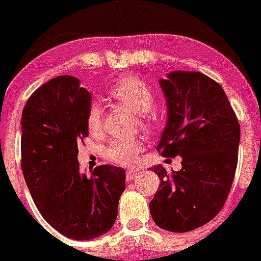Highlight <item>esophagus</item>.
Listing matches in <instances>:
<instances>
[{"label":"esophagus","instance_id":"esophagus-1","mask_svg":"<svg viewBox=\"0 0 261 261\" xmlns=\"http://www.w3.org/2000/svg\"><path fill=\"white\" fill-rule=\"evenodd\" d=\"M136 175H138V172H136V170H127V172H126V179H127V181H131L135 179Z\"/></svg>","mask_w":261,"mask_h":261}]
</instances>
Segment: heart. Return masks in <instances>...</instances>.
<instances>
[{
    "label": "heart",
    "mask_w": 261,
    "mask_h": 261,
    "mask_svg": "<svg viewBox=\"0 0 261 261\" xmlns=\"http://www.w3.org/2000/svg\"><path fill=\"white\" fill-rule=\"evenodd\" d=\"M112 98L125 105L141 117V125L145 127H152L156 123L158 115L152 107L154 94L151 88L134 75H125L115 82L109 89ZM87 126L89 133H99L102 127V110L97 103L89 107L87 115ZM143 141L140 139L134 140H115L110 144L106 150L107 159L115 164L130 165L138 160L139 152L144 150Z\"/></svg>",
    "instance_id": "b5f03b06"
}]
</instances>
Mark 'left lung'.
<instances>
[{"instance_id": "1", "label": "left lung", "mask_w": 261, "mask_h": 261, "mask_svg": "<svg viewBox=\"0 0 261 261\" xmlns=\"http://www.w3.org/2000/svg\"><path fill=\"white\" fill-rule=\"evenodd\" d=\"M159 86L168 118L156 150L181 158L178 172L150 168L160 188L150 215L163 230L188 232L206 225L225 204L238 167L240 125L222 87L199 72L174 70Z\"/></svg>"}]
</instances>
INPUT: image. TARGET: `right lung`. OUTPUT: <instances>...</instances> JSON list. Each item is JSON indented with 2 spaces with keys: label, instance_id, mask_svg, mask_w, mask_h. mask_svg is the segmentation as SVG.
I'll list each match as a JSON object with an SVG mask.
<instances>
[{
  "label": "right lung",
  "instance_id": "right-lung-1",
  "mask_svg": "<svg viewBox=\"0 0 261 261\" xmlns=\"http://www.w3.org/2000/svg\"><path fill=\"white\" fill-rule=\"evenodd\" d=\"M92 97L72 75L36 89L21 117V167L41 216L62 235L91 240L111 230L125 191V170L99 165L82 174L78 144L88 136Z\"/></svg>",
  "mask_w": 261,
  "mask_h": 261
}]
</instances>
